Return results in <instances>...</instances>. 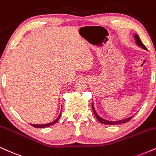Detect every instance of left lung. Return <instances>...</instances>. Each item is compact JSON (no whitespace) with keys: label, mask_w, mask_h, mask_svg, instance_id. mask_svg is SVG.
Listing matches in <instances>:
<instances>
[{"label":"left lung","mask_w":156,"mask_h":156,"mask_svg":"<svg viewBox=\"0 0 156 156\" xmlns=\"http://www.w3.org/2000/svg\"><path fill=\"white\" fill-rule=\"evenodd\" d=\"M134 37H135V40H136V44L139 45V46H140V47L143 48L144 49H147V48L145 47V46L142 44V42L141 41V40H140V37L138 36L137 35H134ZM91 108H92V110L94 112V115L96 116V118L97 119V120L100 122L101 123H103V124H110V125H115V124H119V123H126V122L130 121L131 119H132L133 116H132V117H129L128 118V119H123V120H121V121H106V120H104L103 119H102L101 117H99L98 114L97 113V112L95 111L94 108V105L93 103L91 104Z\"/></svg>","instance_id":"left-lung-1"}]
</instances>
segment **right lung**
Masks as SVG:
<instances>
[{"label": "right lung", "instance_id": "right-lung-1", "mask_svg": "<svg viewBox=\"0 0 156 156\" xmlns=\"http://www.w3.org/2000/svg\"><path fill=\"white\" fill-rule=\"evenodd\" d=\"M60 116H61V113H60V115H59V117L57 118V119L55 120V121L51 122V123H47V124H43V125H35V124H31V126H33L34 127H36V128H46V127H48V126H50L54 124V123H56L58 121V120L59 119Z\"/></svg>", "mask_w": 156, "mask_h": 156}]
</instances>
